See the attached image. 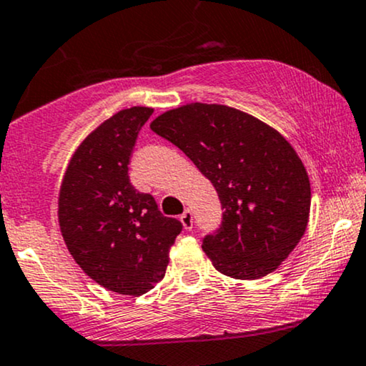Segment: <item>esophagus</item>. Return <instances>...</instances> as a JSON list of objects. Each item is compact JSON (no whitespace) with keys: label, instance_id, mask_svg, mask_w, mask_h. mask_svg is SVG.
Instances as JSON below:
<instances>
[{"label":"esophagus","instance_id":"obj_1","mask_svg":"<svg viewBox=\"0 0 366 366\" xmlns=\"http://www.w3.org/2000/svg\"><path fill=\"white\" fill-rule=\"evenodd\" d=\"M180 222H182L184 229H186V230L192 229V213H191V209H184V213L180 215Z\"/></svg>","mask_w":366,"mask_h":366}]
</instances>
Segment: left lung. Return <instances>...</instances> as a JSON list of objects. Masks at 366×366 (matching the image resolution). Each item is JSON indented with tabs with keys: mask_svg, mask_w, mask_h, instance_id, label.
I'll return each instance as SVG.
<instances>
[{
	"mask_svg": "<svg viewBox=\"0 0 366 366\" xmlns=\"http://www.w3.org/2000/svg\"><path fill=\"white\" fill-rule=\"evenodd\" d=\"M149 127L174 142L217 189L224 222L203 241L220 274H272L305 236L312 187L300 154L279 130L237 108L187 103Z\"/></svg>",
	"mask_w": 366,
	"mask_h": 366,
	"instance_id": "obj_1",
	"label": "left lung"
}]
</instances>
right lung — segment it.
<instances>
[{
  "label": "right lung",
  "mask_w": 366,
  "mask_h": 366,
  "mask_svg": "<svg viewBox=\"0 0 366 366\" xmlns=\"http://www.w3.org/2000/svg\"><path fill=\"white\" fill-rule=\"evenodd\" d=\"M151 113L149 107L125 108L91 130L70 157L58 192V225L75 263L96 284L125 296H141L165 277L182 230L129 180L130 151Z\"/></svg>",
  "instance_id": "obj_1"
}]
</instances>
